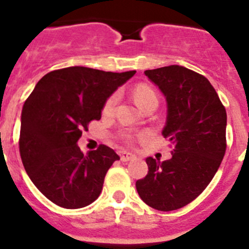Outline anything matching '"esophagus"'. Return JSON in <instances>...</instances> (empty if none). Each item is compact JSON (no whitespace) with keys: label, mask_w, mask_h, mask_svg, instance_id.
<instances>
[{"label":"esophagus","mask_w":249,"mask_h":249,"mask_svg":"<svg viewBox=\"0 0 249 249\" xmlns=\"http://www.w3.org/2000/svg\"><path fill=\"white\" fill-rule=\"evenodd\" d=\"M119 155H120V160H122L123 162L131 161V160L135 159V155H134V153L126 152V151H120Z\"/></svg>","instance_id":"obj_1"}]
</instances>
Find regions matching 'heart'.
<instances>
[{
    "instance_id": "1",
    "label": "heart",
    "mask_w": 249,
    "mask_h": 249,
    "mask_svg": "<svg viewBox=\"0 0 249 249\" xmlns=\"http://www.w3.org/2000/svg\"><path fill=\"white\" fill-rule=\"evenodd\" d=\"M132 94H134V98H135L136 103L141 107V108H145L148 104L152 103H159V97H157V93L155 92L151 86L146 85V83H139L138 86H135L134 90H132ZM118 103V94L117 93H113L111 96H109L107 98V101L104 102L103 106V114H111L117 107ZM120 139H122L124 142L131 143L134 140V135L129 131H124L120 134Z\"/></svg>"
}]
</instances>
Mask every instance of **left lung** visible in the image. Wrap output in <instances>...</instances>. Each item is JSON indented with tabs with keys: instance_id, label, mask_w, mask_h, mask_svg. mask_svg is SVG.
<instances>
[{
	"instance_id": "obj_1",
	"label": "left lung",
	"mask_w": 249,
	"mask_h": 249,
	"mask_svg": "<svg viewBox=\"0 0 249 249\" xmlns=\"http://www.w3.org/2000/svg\"><path fill=\"white\" fill-rule=\"evenodd\" d=\"M167 101L162 135L173 146L172 159L147 157L148 173L136 182L143 203L160 211L183 208L204 192L226 152V109L209 80L187 67L146 70Z\"/></svg>"
}]
</instances>
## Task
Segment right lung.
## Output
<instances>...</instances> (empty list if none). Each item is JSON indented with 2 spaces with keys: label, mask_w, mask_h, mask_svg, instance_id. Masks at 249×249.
I'll return each instance as SVG.
<instances>
[{
  "label": "right lung",
  "mask_w": 249,
  "mask_h": 249,
  "mask_svg": "<svg viewBox=\"0 0 249 249\" xmlns=\"http://www.w3.org/2000/svg\"><path fill=\"white\" fill-rule=\"evenodd\" d=\"M135 72L72 66L36 83L22 109L19 153L32 182L50 201L80 209L99 196L107 172L120 157L106 145L83 155L77 141L92 120L101 119L107 98Z\"/></svg>",
  "instance_id": "right-lung-1"
}]
</instances>
